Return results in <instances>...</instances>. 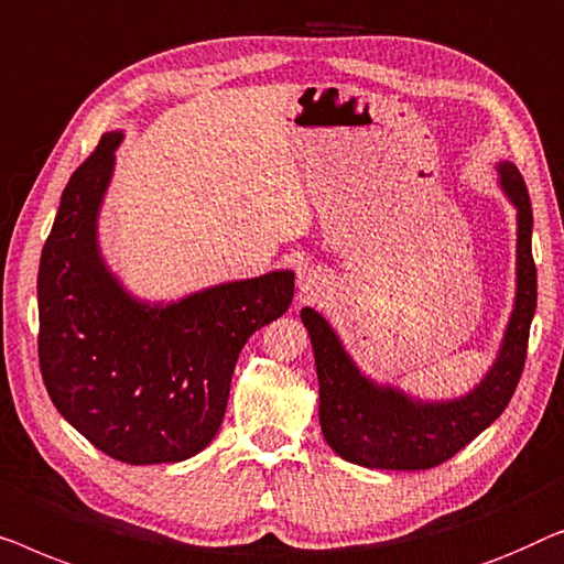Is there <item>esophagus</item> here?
<instances>
[{
	"instance_id": "obj_1",
	"label": "esophagus",
	"mask_w": 564,
	"mask_h": 564,
	"mask_svg": "<svg viewBox=\"0 0 564 564\" xmlns=\"http://www.w3.org/2000/svg\"><path fill=\"white\" fill-rule=\"evenodd\" d=\"M324 285H327V279H324L316 268H304V271L299 273V291L304 293V296H316Z\"/></svg>"
}]
</instances>
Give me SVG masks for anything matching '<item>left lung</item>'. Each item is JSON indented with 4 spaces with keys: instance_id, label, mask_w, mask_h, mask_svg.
<instances>
[{
    "instance_id": "8db88e82",
    "label": "left lung",
    "mask_w": 564,
    "mask_h": 564,
    "mask_svg": "<svg viewBox=\"0 0 564 564\" xmlns=\"http://www.w3.org/2000/svg\"><path fill=\"white\" fill-rule=\"evenodd\" d=\"M498 186L517 209V296L501 347L480 383L457 399H416L365 376L343 339L312 306L301 322L312 339L319 378V424L332 449L370 470H426L457 455L509 406L527 360L536 308V268L531 258V202L517 165L501 161Z\"/></svg>"
}]
</instances>
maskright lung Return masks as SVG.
Here are the masks:
<instances>
[{"label":"right lung","instance_id":"obj_1","mask_svg":"<svg viewBox=\"0 0 564 564\" xmlns=\"http://www.w3.org/2000/svg\"><path fill=\"white\" fill-rule=\"evenodd\" d=\"M120 142L107 132L63 188L37 273L41 370L61 416L105 455L181 463L217 437L240 350L291 306L293 271L169 304L132 296L99 248Z\"/></svg>","mask_w":564,"mask_h":564}]
</instances>
